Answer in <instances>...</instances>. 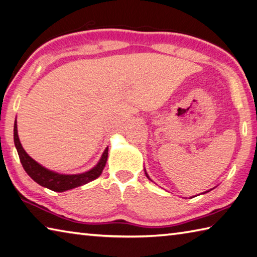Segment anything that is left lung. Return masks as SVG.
<instances>
[{
    "mask_svg": "<svg viewBox=\"0 0 257 257\" xmlns=\"http://www.w3.org/2000/svg\"><path fill=\"white\" fill-rule=\"evenodd\" d=\"M145 174H146V176H147V177H148V179H149V176H148V174L146 173V172H145Z\"/></svg>",
    "mask_w": 257,
    "mask_h": 257,
    "instance_id": "left-lung-1",
    "label": "left lung"
}]
</instances>
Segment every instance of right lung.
Segmentation results:
<instances>
[{
  "label": "right lung",
  "mask_w": 257,
  "mask_h": 257,
  "mask_svg": "<svg viewBox=\"0 0 257 257\" xmlns=\"http://www.w3.org/2000/svg\"><path fill=\"white\" fill-rule=\"evenodd\" d=\"M13 136H15V145L20 157V162L23 166V169L27 172L32 180L41 186H45L51 191H56V192H64V191L71 190L77 186H81L83 184H86L88 182L95 180L99 177L103 171L106 160H108V148L105 149L103 155H102L100 162L97 163L95 167H93L91 171L85 172L83 174H76V175H64L58 174L55 172L48 171L41 165H39L36 161L28 155L25 149L22 148L21 143L19 141L18 137V128H17V120L15 122V129H13Z\"/></svg>",
  "instance_id": "1"
}]
</instances>
